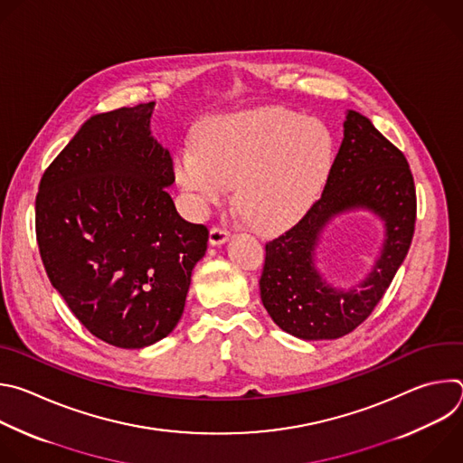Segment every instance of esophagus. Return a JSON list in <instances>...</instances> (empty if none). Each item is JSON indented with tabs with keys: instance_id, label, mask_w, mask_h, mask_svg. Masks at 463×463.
<instances>
[{
	"instance_id": "1",
	"label": "esophagus",
	"mask_w": 463,
	"mask_h": 463,
	"mask_svg": "<svg viewBox=\"0 0 463 463\" xmlns=\"http://www.w3.org/2000/svg\"><path fill=\"white\" fill-rule=\"evenodd\" d=\"M231 232L223 227H213L211 232H209V241L211 245H223L227 240H229Z\"/></svg>"
}]
</instances>
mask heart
Here are the masks:
<instances>
[{"mask_svg": "<svg viewBox=\"0 0 463 463\" xmlns=\"http://www.w3.org/2000/svg\"><path fill=\"white\" fill-rule=\"evenodd\" d=\"M334 163L329 131L286 108L222 115L200 128L197 146L175 156L177 183L197 209L234 203L260 232H280L313 205Z\"/></svg>", "mask_w": 463, "mask_h": 463, "instance_id": "heart-1", "label": "heart"}]
</instances>
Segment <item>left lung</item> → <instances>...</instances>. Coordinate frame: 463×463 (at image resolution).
<instances>
[{
	"instance_id": "8db88e82",
	"label": "left lung",
	"mask_w": 463,
	"mask_h": 463,
	"mask_svg": "<svg viewBox=\"0 0 463 463\" xmlns=\"http://www.w3.org/2000/svg\"><path fill=\"white\" fill-rule=\"evenodd\" d=\"M352 210L383 222L385 240L359 287H332L316 268L325 225ZM416 223V188L402 150L383 137L370 118L348 109L345 137L329 168L320 200L286 234L266 245L260 279L263 307L284 332L304 341L339 339L366 320L403 263Z\"/></svg>"
}]
</instances>
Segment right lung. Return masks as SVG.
<instances>
[{
  "instance_id": "add662e5",
  "label": "right lung",
  "mask_w": 463,
  "mask_h": 463,
  "mask_svg": "<svg viewBox=\"0 0 463 463\" xmlns=\"http://www.w3.org/2000/svg\"><path fill=\"white\" fill-rule=\"evenodd\" d=\"M156 102L88 118L49 165L36 240L52 288L100 341L139 350L177 326L209 231L172 202V157L152 137Z\"/></svg>"
}]
</instances>
